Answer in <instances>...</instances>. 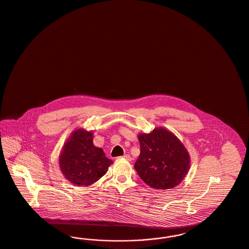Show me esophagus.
I'll use <instances>...</instances> for the list:
<instances>
[{"mask_svg": "<svg viewBox=\"0 0 249 249\" xmlns=\"http://www.w3.org/2000/svg\"><path fill=\"white\" fill-rule=\"evenodd\" d=\"M122 159H124V160H128V161H129V160H131V158H130V156L129 155H124L123 157H122Z\"/></svg>", "mask_w": 249, "mask_h": 249, "instance_id": "obj_1", "label": "esophagus"}]
</instances>
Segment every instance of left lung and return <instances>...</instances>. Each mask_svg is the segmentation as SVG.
I'll use <instances>...</instances> for the list:
<instances>
[{
  "label": "left lung",
  "mask_w": 249,
  "mask_h": 249,
  "mask_svg": "<svg viewBox=\"0 0 249 249\" xmlns=\"http://www.w3.org/2000/svg\"><path fill=\"white\" fill-rule=\"evenodd\" d=\"M141 153L134 164L140 178L152 188H173L186 176L190 167L187 150L163 128L140 134Z\"/></svg>",
  "instance_id": "8db88e82"
}]
</instances>
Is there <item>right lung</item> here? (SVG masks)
<instances>
[{"label": "right lung", "mask_w": 249, "mask_h": 249, "mask_svg": "<svg viewBox=\"0 0 249 249\" xmlns=\"http://www.w3.org/2000/svg\"><path fill=\"white\" fill-rule=\"evenodd\" d=\"M113 163L103 149L92 143V132L75 130L66 142L59 157L65 177L77 185L88 186L104 176Z\"/></svg>", "instance_id": "1"}]
</instances>
